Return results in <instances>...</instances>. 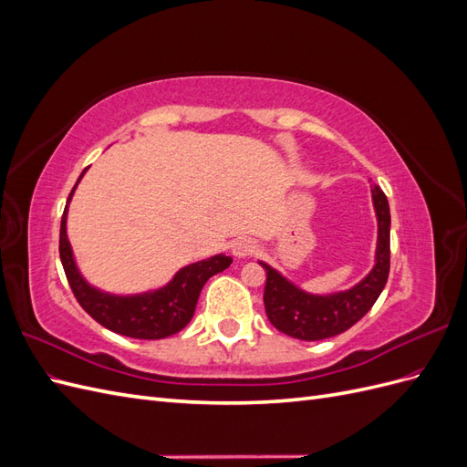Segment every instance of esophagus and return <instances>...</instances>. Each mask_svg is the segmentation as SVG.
I'll return each mask as SVG.
<instances>
[{
    "mask_svg": "<svg viewBox=\"0 0 467 467\" xmlns=\"http://www.w3.org/2000/svg\"><path fill=\"white\" fill-rule=\"evenodd\" d=\"M255 249H257L255 242H253V239H249V237H239L237 242H234V245H232V253H234V257H237V259L251 257L253 253H255Z\"/></svg>",
    "mask_w": 467,
    "mask_h": 467,
    "instance_id": "esophagus-1",
    "label": "esophagus"
}]
</instances>
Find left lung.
<instances>
[{
    "label": "left lung",
    "mask_w": 467,
    "mask_h": 467,
    "mask_svg": "<svg viewBox=\"0 0 467 467\" xmlns=\"http://www.w3.org/2000/svg\"><path fill=\"white\" fill-rule=\"evenodd\" d=\"M372 204L378 222V239L374 266L355 286L329 294H314L300 288L268 263L259 261L265 268V309L268 321L282 333L300 341H321L345 333L370 307L384 290L389 275V204L378 185L372 187Z\"/></svg>",
    "instance_id": "left-lung-1"
}]
</instances>
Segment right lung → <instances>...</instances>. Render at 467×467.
Here are the masks:
<instances>
[{
  "label": "right lung",
  "instance_id": "1",
  "mask_svg": "<svg viewBox=\"0 0 467 467\" xmlns=\"http://www.w3.org/2000/svg\"><path fill=\"white\" fill-rule=\"evenodd\" d=\"M86 171L88 169H83L67 196L60 223V259L78 302L103 327L124 337L165 338L179 333L192 319L206 280L225 271L232 265V257L216 253L208 259L179 268L167 285L138 294H115L93 286L79 271L72 244L67 239V208Z\"/></svg>",
  "mask_w": 467,
  "mask_h": 467
}]
</instances>
